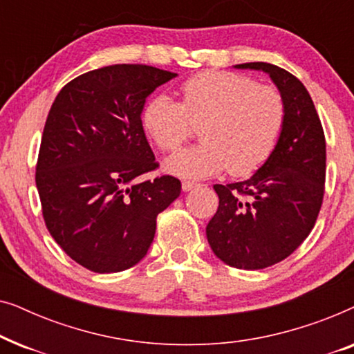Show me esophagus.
I'll return each instance as SVG.
<instances>
[{"label": "esophagus", "mask_w": 354, "mask_h": 354, "mask_svg": "<svg viewBox=\"0 0 354 354\" xmlns=\"http://www.w3.org/2000/svg\"><path fill=\"white\" fill-rule=\"evenodd\" d=\"M198 187V183H195V182H190V180H183L182 182V190L183 192H190V190H193V188H196Z\"/></svg>", "instance_id": "esophagus-1"}]
</instances>
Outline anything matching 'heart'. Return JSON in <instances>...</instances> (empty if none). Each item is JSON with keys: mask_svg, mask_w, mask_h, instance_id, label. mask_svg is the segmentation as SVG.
Returning a JSON list of instances; mask_svg holds the SVG:
<instances>
[{"mask_svg": "<svg viewBox=\"0 0 354 354\" xmlns=\"http://www.w3.org/2000/svg\"><path fill=\"white\" fill-rule=\"evenodd\" d=\"M176 103L153 96L142 111L143 127L159 149L174 153L200 127L201 145L174 154L166 169L187 178L258 171L272 153L285 122V101L275 86L236 72H201L178 88Z\"/></svg>", "mask_w": 354, "mask_h": 354, "instance_id": "heart-1", "label": "heart"}]
</instances>
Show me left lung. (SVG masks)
Listing matches in <instances>:
<instances>
[{
    "mask_svg": "<svg viewBox=\"0 0 354 354\" xmlns=\"http://www.w3.org/2000/svg\"><path fill=\"white\" fill-rule=\"evenodd\" d=\"M235 67L268 72L285 101L274 151L248 180L214 185L219 207L206 227L217 258L254 270L288 258L311 234L326 190V137L311 96L293 74L269 62Z\"/></svg>",
    "mask_w": 354,
    "mask_h": 354,
    "instance_id": "left-lung-1",
    "label": "left lung"
}]
</instances>
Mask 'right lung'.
<instances>
[{"mask_svg":"<svg viewBox=\"0 0 354 354\" xmlns=\"http://www.w3.org/2000/svg\"><path fill=\"white\" fill-rule=\"evenodd\" d=\"M177 74L113 64L62 86L48 113L35 182L46 229L75 263L120 272L145 258L156 217L178 198L180 180L161 176L142 124L145 101Z\"/></svg>","mask_w":354,"mask_h":354,"instance_id":"1","label":"right lung"}]
</instances>
